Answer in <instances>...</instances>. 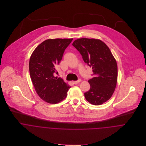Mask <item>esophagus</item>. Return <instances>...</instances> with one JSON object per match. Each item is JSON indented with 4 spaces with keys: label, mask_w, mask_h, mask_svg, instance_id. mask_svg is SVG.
<instances>
[{
    "label": "esophagus",
    "mask_w": 146,
    "mask_h": 146,
    "mask_svg": "<svg viewBox=\"0 0 146 146\" xmlns=\"http://www.w3.org/2000/svg\"><path fill=\"white\" fill-rule=\"evenodd\" d=\"M80 82H81V80H80V79H79V80H77V81H74V82H73V83L75 84H77L79 83Z\"/></svg>",
    "instance_id": "obj_1"
}]
</instances>
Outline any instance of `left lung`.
<instances>
[{
	"mask_svg": "<svg viewBox=\"0 0 146 146\" xmlns=\"http://www.w3.org/2000/svg\"><path fill=\"white\" fill-rule=\"evenodd\" d=\"M72 45L82 56L84 62L93 69V78L88 80L90 90L84 93L90 104L100 105L112 96L117 84V63L107 45L99 39L81 38Z\"/></svg>",
	"mask_w": 146,
	"mask_h": 146,
	"instance_id": "8db88e82",
	"label": "left lung"
}]
</instances>
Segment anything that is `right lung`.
Instances as JSON below:
<instances>
[{"mask_svg":"<svg viewBox=\"0 0 146 146\" xmlns=\"http://www.w3.org/2000/svg\"><path fill=\"white\" fill-rule=\"evenodd\" d=\"M73 39H48L39 44L32 53L29 61L31 79L35 89L44 101L56 104L67 97L71 88L61 78L54 76L56 67L63 53Z\"/></svg>","mask_w":146,"mask_h":146,"instance_id":"add662e5","label":"right lung"}]
</instances>
